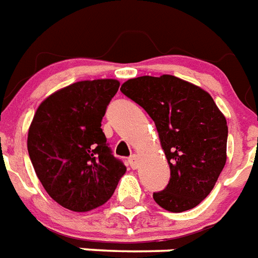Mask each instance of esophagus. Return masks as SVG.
Returning a JSON list of instances; mask_svg holds the SVG:
<instances>
[{
    "label": "esophagus",
    "instance_id": "esophagus-1",
    "mask_svg": "<svg viewBox=\"0 0 258 258\" xmlns=\"http://www.w3.org/2000/svg\"><path fill=\"white\" fill-rule=\"evenodd\" d=\"M127 162H129V165H131L132 169L139 168V157H137L136 154L131 156V157H129V160H127Z\"/></svg>",
    "mask_w": 258,
    "mask_h": 258
}]
</instances>
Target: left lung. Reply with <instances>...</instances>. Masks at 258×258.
<instances>
[{"instance_id":"1","label":"left lung","mask_w":258,"mask_h":258,"mask_svg":"<svg viewBox=\"0 0 258 258\" xmlns=\"http://www.w3.org/2000/svg\"><path fill=\"white\" fill-rule=\"evenodd\" d=\"M121 92L153 119L170 180L153 193L165 211H189L214 187L226 162L228 125L212 96L170 74L142 76L123 82Z\"/></svg>"}]
</instances>
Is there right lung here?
<instances>
[{
	"label": "right lung",
	"instance_id": "right-lung-1",
	"mask_svg": "<svg viewBox=\"0 0 258 258\" xmlns=\"http://www.w3.org/2000/svg\"><path fill=\"white\" fill-rule=\"evenodd\" d=\"M117 80L74 82L45 98L33 117L28 152L47 195L73 212L104 205L126 166L112 154L101 121Z\"/></svg>",
	"mask_w": 258,
	"mask_h": 258
}]
</instances>
